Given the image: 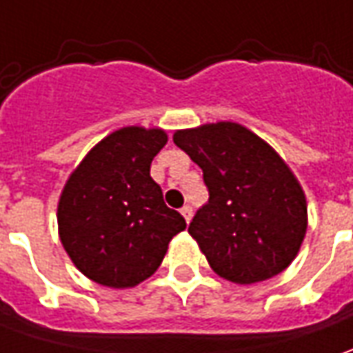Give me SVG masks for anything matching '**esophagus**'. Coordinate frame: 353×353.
Here are the masks:
<instances>
[{
  "mask_svg": "<svg viewBox=\"0 0 353 353\" xmlns=\"http://www.w3.org/2000/svg\"><path fill=\"white\" fill-rule=\"evenodd\" d=\"M181 214H183V218H185V222H189V220L193 218V208L189 207V205H185V207L181 208Z\"/></svg>",
  "mask_w": 353,
  "mask_h": 353,
  "instance_id": "1",
  "label": "esophagus"
}]
</instances>
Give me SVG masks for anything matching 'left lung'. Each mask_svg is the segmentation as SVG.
<instances>
[{
    "label": "left lung",
    "instance_id": "1",
    "mask_svg": "<svg viewBox=\"0 0 353 353\" xmlns=\"http://www.w3.org/2000/svg\"><path fill=\"white\" fill-rule=\"evenodd\" d=\"M176 143L203 170L208 203L189 234L210 268L236 284L280 274L307 230V203L276 150L232 121L176 131Z\"/></svg>",
    "mask_w": 353,
    "mask_h": 353
}]
</instances>
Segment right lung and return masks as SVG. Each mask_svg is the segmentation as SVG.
Here are the masks:
<instances>
[{
    "label": "right lung",
    "mask_w": 353,
    "mask_h": 353,
    "mask_svg": "<svg viewBox=\"0 0 353 353\" xmlns=\"http://www.w3.org/2000/svg\"><path fill=\"white\" fill-rule=\"evenodd\" d=\"M168 143L162 129L123 127L102 139L69 176L57 205L59 237L86 278L133 288L154 274L185 218L150 177Z\"/></svg>",
    "instance_id": "right-lung-1"
}]
</instances>
